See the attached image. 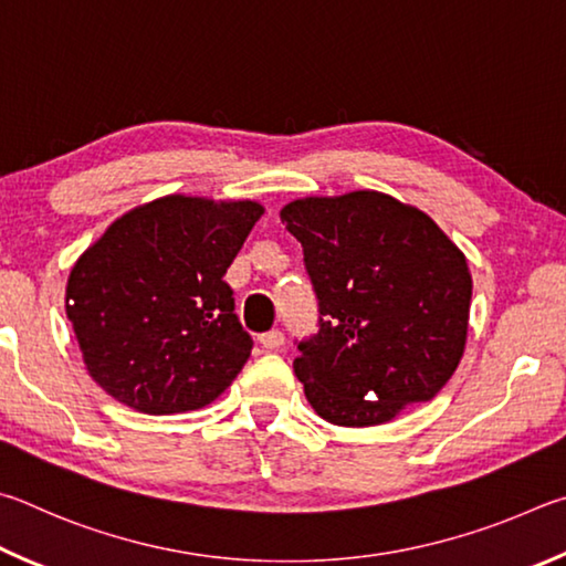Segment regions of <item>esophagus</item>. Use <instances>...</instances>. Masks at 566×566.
Wrapping results in <instances>:
<instances>
[{
  "instance_id": "obj_1",
  "label": "esophagus",
  "mask_w": 566,
  "mask_h": 566,
  "mask_svg": "<svg viewBox=\"0 0 566 566\" xmlns=\"http://www.w3.org/2000/svg\"><path fill=\"white\" fill-rule=\"evenodd\" d=\"M258 340H261V345H263L265 350H277V348H281V345H283L285 338H283L281 331H268V333H263Z\"/></svg>"
}]
</instances>
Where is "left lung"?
Wrapping results in <instances>:
<instances>
[{
    "label": "left lung",
    "mask_w": 566,
    "mask_h": 566,
    "mask_svg": "<svg viewBox=\"0 0 566 566\" xmlns=\"http://www.w3.org/2000/svg\"><path fill=\"white\" fill-rule=\"evenodd\" d=\"M298 238L321 331L293 360L323 420L370 428L428 402L468 343V258L432 218L380 191L308 196L281 208Z\"/></svg>",
    "instance_id": "1"
}]
</instances>
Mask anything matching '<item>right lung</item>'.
Listing matches in <instances>:
<instances>
[{"label":"right lung","mask_w":566,"mask_h":566,"mask_svg":"<svg viewBox=\"0 0 566 566\" xmlns=\"http://www.w3.org/2000/svg\"><path fill=\"white\" fill-rule=\"evenodd\" d=\"M265 208L171 193L106 228L66 281V318L92 380L146 415L198 410L251 355L223 275Z\"/></svg>","instance_id":"right-lung-1"}]
</instances>
